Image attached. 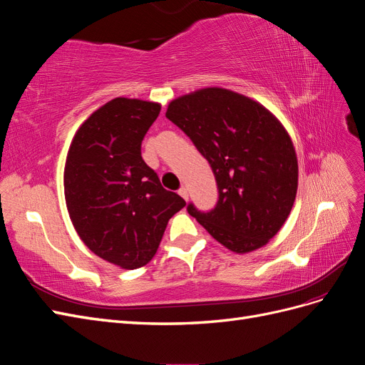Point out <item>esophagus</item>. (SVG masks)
I'll return each instance as SVG.
<instances>
[{
  "instance_id": "esophagus-1",
  "label": "esophagus",
  "mask_w": 365,
  "mask_h": 365,
  "mask_svg": "<svg viewBox=\"0 0 365 365\" xmlns=\"http://www.w3.org/2000/svg\"><path fill=\"white\" fill-rule=\"evenodd\" d=\"M178 193H180V196L181 197H184V200L187 201V200H189V192H187V189H185V187H181V189L178 190Z\"/></svg>"
}]
</instances>
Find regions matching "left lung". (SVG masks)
<instances>
[{"label":"left lung","instance_id":"1","mask_svg":"<svg viewBox=\"0 0 365 365\" xmlns=\"http://www.w3.org/2000/svg\"><path fill=\"white\" fill-rule=\"evenodd\" d=\"M165 117L190 137L216 176L215 210L201 213L190 204L189 213L230 251L267 245L288 219L298 187L297 153L282 121L219 86L173 98Z\"/></svg>","mask_w":365,"mask_h":365}]
</instances>
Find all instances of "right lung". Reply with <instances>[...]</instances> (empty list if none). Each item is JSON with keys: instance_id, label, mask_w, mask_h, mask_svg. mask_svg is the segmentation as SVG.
Here are the masks:
<instances>
[{"instance_id": "right-lung-1", "label": "right lung", "mask_w": 365, "mask_h": 365, "mask_svg": "<svg viewBox=\"0 0 365 365\" xmlns=\"http://www.w3.org/2000/svg\"><path fill=\"white\" fill-rule=\"evenodd\" d=\"M160 111L157 102L113 98L76 130L65 160V204L76 233L121 269L148 264L169 219L185 207L141 158V141Z\"/></svg>"}]
</instances>
